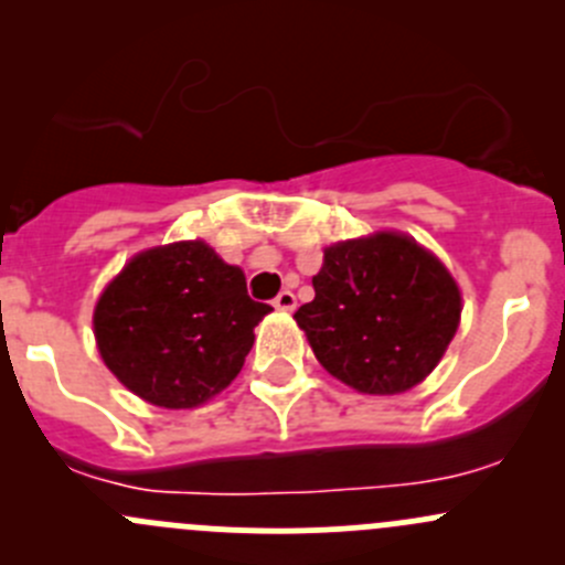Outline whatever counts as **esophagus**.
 Returning <instances> with one entry per match:
<instances>
[{"label": "esophagus", "instance_id": "1", "mask_svg": "<svg viewBox=\"0 0 565 565\" xmlns=\"http://www.w3.org/2000/svg\"><path fill=\"white\" fill-rule=\"evenodd\" d=\"M273 306H276L278 311H295L298 300H295V292H289V289H281V292L276 295V300H273Z\"/></svg>", "mask_w": 565, "mask_h": 565}]
</instances>
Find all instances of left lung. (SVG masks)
I'll return each instance as SVG.
<instances>
[{"mask_svg": "<svg viewBox=\"0 0 565 565\" xmlns=\"http://www.w3.org/2000/svg\"><path fill=\"white\" fill-rule=\"evenodd\" d=\"M315 300L295 311L317 361L350 388L404 393L451 344L461 292L431 250L398 232L324 248Z\"/></svg>", "mask_w": 565, "mask_h": 565, "instance_id": "8db88e82", "label": "left lung"}]
</instances>
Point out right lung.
<instances>
[{
	"mask_svg": "<svg viewBox=\"0 0 565 565\" xmlns=\"http://www.w3.org/2000/svg\"><path fill=\"white\" fill-rule=\"evenodd\" d=\"M270 306L248 298L241 267L207 243L136 254L104 289L93 324L114 377L145 402L199 407L241 374Z\"/></svg>",
	"mask_w": 565,
	"mask_h": 565,
	"instance_id": "obj_1",
	"label": "right lung"
}]
</instances>
